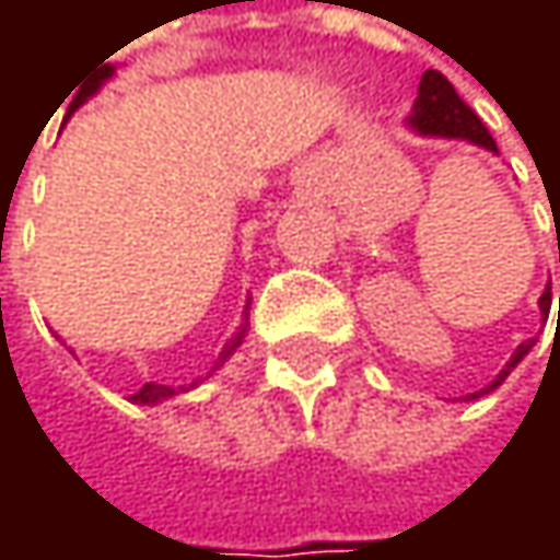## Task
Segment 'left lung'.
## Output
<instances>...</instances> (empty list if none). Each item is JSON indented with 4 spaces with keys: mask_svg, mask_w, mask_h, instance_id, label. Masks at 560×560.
<instances>
[{
    "mask_svg": "<svg viewBox=\"0 0 560 560\" xmlns=\"http://www.w3.org/2000/svg\"><path fill=\"white\" fill-rule=\"evenodd\" d=\"M408 126L421 136H444V139H467L480 149H490L497 152V142L493 136L487 132V126L480 122V116L457 96L454 83L441 73V70H424L421 73V83H418V100L411 106V116H408ZM538 307L548 311L551 307V284L545 288V294L538 298ZM535 347V340H525L518 343V350L512 353V360L505 363V370L487 386V389L474 392L467 398H480L487 392H493L497 386H503V380L522 363V357Z\"/></svg>",
    "mask_w": 560,
    "mask_h": 560,
    "instance_id": "1",
    "label": "left lung"
}]
</instances>
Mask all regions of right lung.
<instances>
[{"label": "right lung", "instance_id": "obj_1", "mask_svg": "<svg viewBox=\"0 0 560 560\" xmlns=\"http://www.w3.org/2000/svg\"><path fill=\"white\" fill-rule=\"evenodd\" d=\"M109 73H113V70L106 67V73H103V77H100V80H96V83H93L90 90H80V100H77V106H80V103H83V100H86L90 93H96V90H100V83H103V80H106ZM243 337H246V324H243V327H240V334H236V337H233V340H230V343L223 347V353H220L217 366H223V363H226V360L233 357V350H236V347L243 343ZM217 366H213V370H217ZM197 383H200V380H197ZM197 383H194V386H197ZM180 392H184V386H180ZM171 395H174V389H171V386H159V383H145L142 389L132 395V401H139V405H155V401H162V398H171Z\"/></svg>", "mask_w": 560, "mask_h": 560}]
</instances>
